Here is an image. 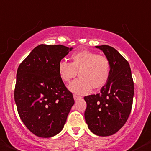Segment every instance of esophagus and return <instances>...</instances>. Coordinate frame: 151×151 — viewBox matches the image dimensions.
I'll return each instance as SVG.
<instances>
[{
  "label": "esophagus",
  "instance_id": "34e87169",
  "mask_svg": "<svg viewBox=\"0 0 151 151\" xmlns=\"http://www.w3.org/2000/svg\"><path fill=\"white\" fill-rule=\"evenodd\" d=\"M73 98H74L75 101H76V100H78V99H80L82 97H81V96H79V95H73Z\"/></svg>",
  "mask_w": 151,
  "mask_h": 151
}]
</instances>
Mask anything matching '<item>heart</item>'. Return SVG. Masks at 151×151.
Instances as JSON below:
<instances>
[{"label": "heart", "mask_w": 151, "mask_h": 151, "mask_svg": "<svg viewBox=\"0 0 151 151\" xmlns=\"http://www.w3.org/2000/svg\"><path fill=\"white\" fill-rule=\"evenodd\" d=\"M78 77L69 86V89L77 94L85 95L91 90L105 86L111 75V63L106 56L88 50L74 52L71 62L61 60L58 63V73L64 82H69Z\"/></svg>", "instance_id": "heart-1"}]
</instances>
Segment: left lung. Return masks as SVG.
Segmentation results:
<instances>
[{"instance_id":"left-lung-1","label":"left lung","mask_w":151,"mask_h":151,"mask_svg":"<svg viewBox=\"0 0 151 151\" xmlns=\"http://www.w3.org/2000/svg\"><path fill=\"white\" fill-rule=\"evenodd\" d=\"M111 63L109 81L96 95L85 96L87 107L85 119L91 132L110 136L118 132L131 114L134 97V81L128 62L114 48L97 46Z\"/></svg>"}]
</instances>
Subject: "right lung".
<instances>
[{"mask_svg":"<svg viewBox=\"0 0 151 151\" xmlns=\"http://www.w3.org/2000/svg\"><path fill=\"white\" fill-rule=\"evenodd\" d=\"M72 49L39 45L18 67L14 100L23 123L37 137L60 133L74 105L73 93L58 73V63Z\"/></svg>","mask_w":151,"mask_h":151,"instance_id":"right-lung-1","label":"right lung"}]
</instances>
